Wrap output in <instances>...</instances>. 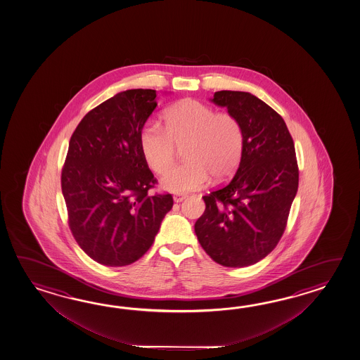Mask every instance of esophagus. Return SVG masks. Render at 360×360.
<instances>
[{
    "label": "esophagus",
    "instance_id": "1",
    "mask_svg": "<svg viewBox=\"0 0 360 360\" xmlns=\"http://www.w3.org/2000/svg\"><path fill=\"white\" fill-rule=\"evenodd\" d=\"M185 198H186V195H184V194H175V195H174V200H175L176 203L183 202L184 199Z\"/></svg>",
    "mask_w": 360,
    "mask_h": 360
}]
</instances>
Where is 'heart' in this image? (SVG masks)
Masks as SVG:
<instances>
[{
  "mask_svg": "<svg viewBox=\"0 0 360 360\" xmlns=\"http://www.w3.org/2000/svg\"><path fill=\"white\" fill-rule=\"evenodd\" d=\"M140 149L148 166L165 174L174 165L177 146H185L186 163L169 169L162 186L169 191H197L210 183L231 176L242 160L245 134L229 113H216L197 100H184L165 115V129L154 121L140 131Z\"/></svg>",
  "mask_w": 360,
  "mask_h": 360,
  "instance_id": "1",
  "label": "heart"
}]
</instances>
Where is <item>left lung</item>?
Instances as JSON below:
<instances>
[{"label":"left lung","mask_w":360,"mask_h":360,"mask_svg":"<svg viewBox=\"0 0 360 360\" xmlns=\"http://www.w3.org/2000/svg\"><path fill=\"white\" fill-rule=\"evenodd\" d=\"M211 101L239 121L245 149L230 183L203 197L194 230L212 260L243 268L266 257L283 236L299 188L295 144L283 118L252 94L222 90Z\"/></svg>","instance_id":"8db88e82"}]
</instances>
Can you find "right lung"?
Listing matches in <instances>:
<instances>
[{"label":"right lung","instance_id":"add662e5","mask_svg":"<svg viewBox=\"0 0 360 360\" xmlns=\"http://www.w3.org/2000/svg\"><path fill=\"white\" fill-rule=\"evenodd\" d=\"M157 91L118 92L78 123L61 171L69 228L92 260L124 266L153 245L174 206L171 194H149L157 183L140 149V131L157 107Z\"/></svg>","mask_w":360,"mask_h":360}]
</instances>
